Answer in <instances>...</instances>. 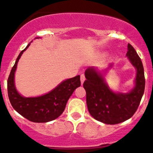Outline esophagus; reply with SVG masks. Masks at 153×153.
Segmentation results:
<instances>
[{
    "label": "esophagus",
    "mask_w": 153,
    "mask_h": 153,
    "mask_svg": "<svg viewBox=\"0 0 153 153\" xmlns=\"http://www.w3.org/2000/svg\"><path fill=\"white\" fill-rule=\"evenodd\" d=\"M84 81H85V75H84V74H82V75H81V84H84Z\"/></svg>",
    "instance_id": "obj_1"
}]
</instances>
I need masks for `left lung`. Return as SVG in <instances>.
Wrapping results in <instances>:
<instances>
[{"label": "left lung", "instance_id": "left-lung-1", "mask_svg": "<svg viewBox=\"0 0 153 153\" xmlns=\"http://www.w3.org/2000/svg\"><path fill=\"white\" fill-rule=\"evenodd\" d=\"M127 49L126 57L136 69L135 87L129 92L112 91L104 75L95 68L89 67L85 71L86 81L83 86L86 92L88 110L95 120L104 124H117L130 118L136 112L144 92L145 78L141 60L131 44H128Z\"/></svg>", "mask_w": 153, "mask_h": 153}]
</instances>
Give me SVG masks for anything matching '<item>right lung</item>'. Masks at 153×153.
Returning <instances> with one entry per match:
<instances>
[{
  "instance_id": "right-lung-1",
  "label": "right lung",
  "mask_w": 153,
  "mask_h": 153,
  "mask_svg": "<svg viewBox=\"0 0 153 153\" xmlns=\"http://www.w3.org/2000/svg\"><path fill=\"white\" fill-rule=\"evenodd\" d=\"M29 45L30 44L21 51L10 72L7 81L9 99L15 110L29 121L35 123L49 122L63 113L69 98L75 89L81 86L80 75L62 81L45 95L30 98L22 96L15 87V73L18 61Z\"/></svg>"
}]
</instances>
